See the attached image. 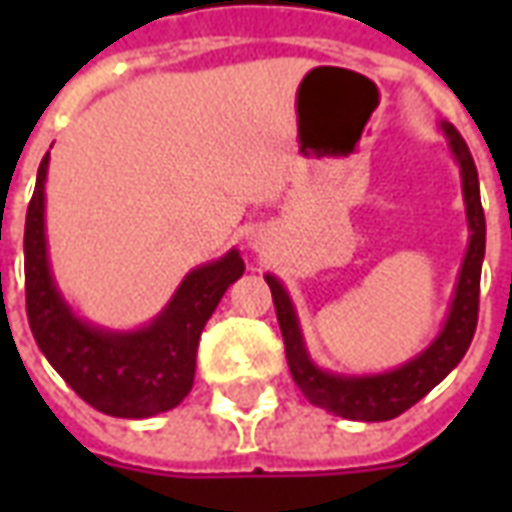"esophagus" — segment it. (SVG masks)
<instances>
[{
	"label": "esophagus",
	"instance_id": "esophagus-1",
	"mask_svg": "<svg viewBox=\"0 0 512 512\" xmlns=\"http://www.w3.org/2000/svg\"><path fill=\"white\" fill-rule=\"evenodd\" d=\"M252 246H255V249H257V246H260V241H257V238H255V241H252Z\"/></svg>",
	"mask_w": 512,
	"mask_h": 512
}]
</instances>
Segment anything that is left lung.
<instances>
[{
	"label": "left lung",
	"mask_w": 512,
	"mask_h": 512,
	"mask_svg": "<svg viewBox=\"0 0 512 512\" xmlns=\"http://www.w3.org/2000/svg\"><path fill=\"white\" fill-rule=\"evenodd\" d=\"M441 131L447 136L452 158L461 167L469 246H466L461 271H458L447 321L422 354L408 359L395 370L373 373V376H343V373L323 370L312 362L310 351L304 345L299 315H296L288 290L274 274H266L282 340H285L290 376L312 406L323 408L334 417L356 419V422H384V419L400 417L406 408L414 406L433 386L450 376L452 367L461 362L463 354L472 345L474 329H477V304H480V271H483L485 257V213L480 205L477 167H474L469 147L452 123H441Z\"/></svg>",
	"instance_id": "left-lung-1"
}]
</instances>
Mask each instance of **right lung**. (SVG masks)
<instances>
[{"label":"right lung","instance_id":"obj_1","mask_svg":"<svg viewBox=\"0 0 512 512\" xmlns=\"http://www.w3.org/2000/svg\"><path fill=\"white\" fill-rule=\"evenodd\" d=\"M46 172L43 156L24 224L27 318L49 365L84 403L109 417L145 419L175 408L191 392L197 345L224 290L244 274L238 249L191 268L167 307L147 326L115 332L79 318L54 282L46 244Z\"/></svg>","mask_w":512,"mask_h":512}]
</instances>
